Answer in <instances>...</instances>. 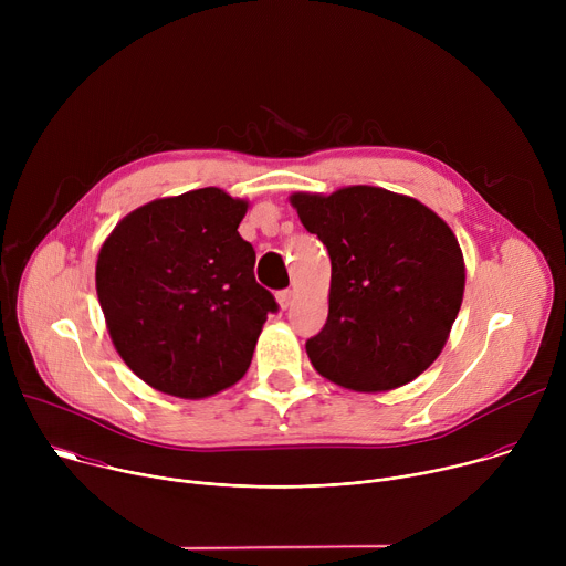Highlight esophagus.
I'll list each match as a JSON object with an SVG mask.
<instances>
[{"mask_svg":"<svg viewBox=\"0 0 566 566\" xmlns=\"http://www.w3.org/2000/svg\"><path fill=\"white\" fill-rule=\"evenodd\" d=\"M277 304L282 306V308H289L291 304H293V291L291 289H284V291H277Z\"/></svg>","mask_w":566,"mask_h":566,"instance_id":"esophagus-1","label":"esophagus"}]
</instances>
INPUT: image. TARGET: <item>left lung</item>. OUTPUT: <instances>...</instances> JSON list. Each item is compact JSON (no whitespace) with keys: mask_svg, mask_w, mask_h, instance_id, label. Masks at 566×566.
I'll list each match as a JSON object with an SVG mask.
<instances>
[{"mask_svg":"<svg viewBox=\"0 0 566 566\" xmlns=\"http://www.w3.org/2000/svg\"><path fill=\"white\" fill-rule=\"evenodd\" d=\"M329 251L325 327L306 340L313 367L354 391H385L423 374L461 308L465 266L450 226L421 201L374 186L291 197Z\"/></svg>","mask_w":566,"mask_h":566,"instance_id":"8db88e82","label":"left lung"}]
</instances>
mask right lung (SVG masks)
Wrapping results in <instances>:
<instances>
[{"instance_id": "obj_1", "label": "right lung", "mask_w": 566, "mask_h": 566, "mask_svg": "<svg viewBox=\"0 0 566 566\" xmlns=\"http://www.w3.org/2000/svg\"><path fill=\"white\" fill-rule=\"evenodd\" d=\"M249 203L219 188L149 201L105 239L96 291L112 343L149 387L206 398L247 374L271 291L237 232Z\"/></svg>"}]
</instances>
